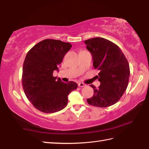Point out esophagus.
<instances>
[{"label": "esophagus", "mask_w": 149, "mask_h": 149, "mask_svg": "<svg viewBox=\"0 0 149 149\" xmlns=\"http://www.w3.org/2000/svg\"><path fill=\"white\" fill-rule=\"evenodd\" d=\"M78 86V87H83L86 86V85H85V84H83V83H79Z\"/></svg>", "instance_id": "esophagus-1"}]
</instances>
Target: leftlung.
<instances>
[{
	"instance_id": "8db88e82",
	"label": "left lung",
	"mask_w": 149,
	"mask_h": 149,
	"mask_svg": "<svg viewBox=\"0 0 149 149\" xmlns=\"http://www.w3.org/2000/svg\"><path fill=\"white\" fill-rule=\"evenodd\" d=\"M84 42L93 56L94 68L99 71L96 77L100 81L98 88L91 85L94 95L87 102L96 107H109L119 101L128 86L129 62L120 48L107 39L96 37Z\"/></svg>"
}]
</instances>
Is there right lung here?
<instances>
[{
  "label": "right lung",
  "mask_w": 149,
  "mask_h": 149,
  "mask_svg": "<svg viewBox=\"0 0 149 149\" xmlns=\"http://www.w3.org/2000/svg\"><path fill=\"white\" fill-rule=\"evenodd\" d=\"M71 47L68 42L45 39L27 53L22 69V87L29 101L38 111L53 113L62 110L68 104L69 94L77 89L74 81L62 82L53 75Z\"/></svg>",
  "instance_id": "add662e5"
}]
</instances>
